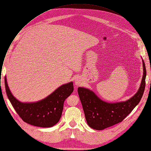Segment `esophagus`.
Here are the masks:
<instances>
[{
  "label": "esophagus",
  "mask_w": 151,
  "mask_h": 151,
  "mask_svg": "<svg viewBox=\"0 0 151 151\" xmlns=\"http://www.w3.org/2000/svg\"><path fill=\"white\" fill-rule=\"evenodd\" d=\"M82 79L80 77H77L75 79V84L76 86H80L82 84Z\"/></svg>",
  "instance_id": "esophagus-1"
}]
</instances>
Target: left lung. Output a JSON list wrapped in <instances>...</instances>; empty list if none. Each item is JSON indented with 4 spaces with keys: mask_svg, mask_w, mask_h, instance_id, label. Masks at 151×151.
I'll return each mask as SVG.
<instances>
[{
    "mask_svg": "<svg viewBox=\"0 0 151 151\" xmlns=\"http://www.w3.org/2000/svg\"><path fill=\"white\" fill-rule=\"evenodd\" d=\"M143 73L137 92L125 101L108 103L100 99L93 91L79 87L78 92L88 125L97 130H102L123 121L140 102L145 88L146 71L143 60Z\"/></svg>",
    "mask_w": 151,
    "mask_h": 151,
    "instance_id": "8db88e82",
    "label": "left lung"
}]
</instances>
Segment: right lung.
<instances>
[{"label":"right lung","mask_w":151,"mask_h":151,"mask_svg":"<svg viewBox=\"0 0 151 151\" xmlns=\"http://www.w3.org/2000/svg\"><path fill=\"white\" fill-rule=\"evenodd\" d=\"M5 85L8 97L14 109L24 122L39 127H51L60 120L65 100L73 91V82L61 85L46 98L36 102L23 103L12 94L6 80Z\"/></svg>","instance_id":"add662e5"}]
</instances>
